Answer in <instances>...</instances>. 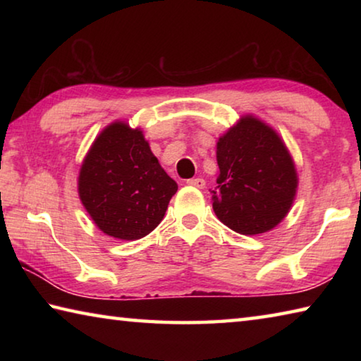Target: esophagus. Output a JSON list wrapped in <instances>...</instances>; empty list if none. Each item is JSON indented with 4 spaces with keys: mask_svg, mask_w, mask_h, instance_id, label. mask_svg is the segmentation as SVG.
I'll use <instances>...</instances> for the list:
<instances>
[{
    "mask_svg": "<svg viewBox=\"0 0 361 361\" xmlns=\"http://www.w3.org/2000/svg\"><path fill=\"white\" fill-rule=\"evenodd\" d=\"M186 183L189 186H194V188H199V189L205 188V180L204 178H189V180H186Z\"/></svg>",
    "mask_w": 361,
    "mask_h": 361,
    "instance_id": "esophagus-1",
    "label": "esophagus"
}]
</instances>
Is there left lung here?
I'll use <instances>...</instances> for the list:
<instances>
[{
  "mask_svg": "<svg viewBox=\"0 0 361 361\" xmlns=\"http://www.w3.org/2000/svg\"><path fill=\"white\" fill-rule=\"evenodd\" d=\"M219 173L213 192L218 219L239 234L276 228L293 204L295 164L282 140L264 122L242 118L216 143Z\"/></svg>",
  "mask_w": 361,
  "mask_h": 361,
  "instance_id": "left-lung-1",
  "label": "left lung"
}]
</instances>
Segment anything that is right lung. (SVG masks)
<instances>
[{"mask_svg": "<svg viewBox=\"0 0 361 361\" xmlns=\"http://www.w3.org/2000/svg\"><path fill=\"white\" fill-rule=\"evenodd\" d=\"M176 183L152 154L142 130L114 122L85 156L78 191L94 223L106 235L137 240L166 215Z\"/></svg>", "mask_w": 361, "mask_h": 361, "instance_id": "obj_1", "label": "right lung"}]
</instances>
